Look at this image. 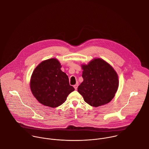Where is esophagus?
Masks as SVG:
<instances>
[{
	"mask_svg": "<svg viewBox=\"0 0 149 149\" xmlns=\"http://www.w3.org/2000/svg\"><path fill=\"white\" fill-rule=\"evenodd\" d=\"M78 86V85H77V84H75V85H74V88H75V90H77V89Z\"/></svg>",
	"mask_w": 149,
	"mask_h": 149,
	"instance_id": "esophagus-1",
	"label": "esophagus"
}]
</instances>
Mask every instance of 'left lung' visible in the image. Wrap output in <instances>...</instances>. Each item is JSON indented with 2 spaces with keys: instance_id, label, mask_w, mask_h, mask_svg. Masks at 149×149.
<instances>
[{
  "instance_id": "1",
  "label": "left lung",
  "mask_w": 149,
  "mask_h": 149,
  "mask_svg": "<svg viewBox=\"0 0 149 149\" xmlns=\"http://www.w3.org/2000/svg\"><path fill=\"white\" fill-rule=\"evenodd\" d=\"M84 81L78 87L86 103L98 107L109 103L118 88L117 74L107 62L100 58L82 65Z\"/></svg>"
}]
</instances>
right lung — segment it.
I'll return each mask as SVG.
<instances>
[{
  "label": "right lung",
  "instance_id": "obj_1",
  "mask_svg": "<svg viewBox=\"0 0 149 149\" xmlns=\"http://www.w3.org/2000/svg\"><path fill=\"white\" fill-rule=\"evenodd\" d=\"M61 67L57 59L51 58L40 63L32 73L30 82L31 92L44 106L54 108L61 105L68 95L75 90Z\"/></svg>",
  "mask_w": 149,
  "mask_h": 149
}]
</instances>
